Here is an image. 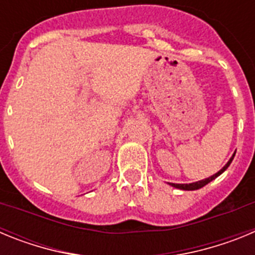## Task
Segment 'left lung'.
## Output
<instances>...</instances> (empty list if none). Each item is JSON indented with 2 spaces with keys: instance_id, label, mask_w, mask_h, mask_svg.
I'll list each match as a JSON object with an SVG mask.
<instances>
[{
  "instance_id": "obj_1",
  "label": "left lung",
  "mask_w": 255,
  "mask_h": 255,
  "mask_svg": "<svg viewBox=\"0 0 255 255\" xmlns=\"http://www.w3.org/2000/svg\"><path fill=\"white\" fill-rule=\"evenodd\" d=\"M236 153V152H235ZM235 153L233 154V157L229 159V162H227L226 164H225L224 167L221 168L220 171H218L217 173H215V175H212V176L207 177V179H203V180H200V181H195V182H190V184H173V182H168V185L173 186V188H176V189H180V190H198V189L200 188H203V186H206L208 182H211L212 180H215L216 177H218L222 172H225V171L227 170V167L230 166V163L233 162L234 157H235Z\"/></svg>"
}]
</instances>
